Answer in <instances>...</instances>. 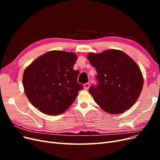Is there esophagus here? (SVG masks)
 <instances>
[{
  "instance_id": "34e87169",
  "label": "esophagus",
  "mask_w": 160,
  "mask_h": 160,
  "mask_svg": "<svg viewBox=\"0 0 160 160\" xmlns=\"http://www.w3.org/2000/svg\"><path fill=\"white\" fill-rule=\"evenodd\" d=\"M89 86H90V83H85L83 87H84V89L88 90L89 88Z\"/></svg>"
}]
</instances>
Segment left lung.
I'll list each match as a JSON object with an SVG mask.
<instances>
[{
  "label": "left lung",
  "instance_id": "obj_1",
  "mask_svg": "<svg viewBox=\"0 0 160 160\" xmlns=\"http://www.w3.org/2000/svg\"><path fill=\"white\" fill-rule=\"evenodd\" d=\"M88 58L98 72V84L92 85L89 89L97 104L111 114L122 113L132 108L143 85L136 62L123 51L115 49L89 53Z\"/></svg>",
  "mask_w": 160,
  "mask_h": 160
}]
</instances>
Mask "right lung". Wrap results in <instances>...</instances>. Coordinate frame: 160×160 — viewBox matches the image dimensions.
<instances>
[{"instance_id": "right-lung-1", "label": "right lung", "mask_w": 160, "mask_h": 160, "mask_svg": "<svg viewBox=\"0 0 160 160\" xmlns=\"http://www.w3.org/2000/svg\"><path fill=\"white\" fill-rule=\"evenodd\" d=\"M77 59L73 52L51 51L27 67L22 84L34 107L45 114L57 115L72 104L83 88L77 81L79 71L73 70Z\"/></svg>"}]
</instances>
